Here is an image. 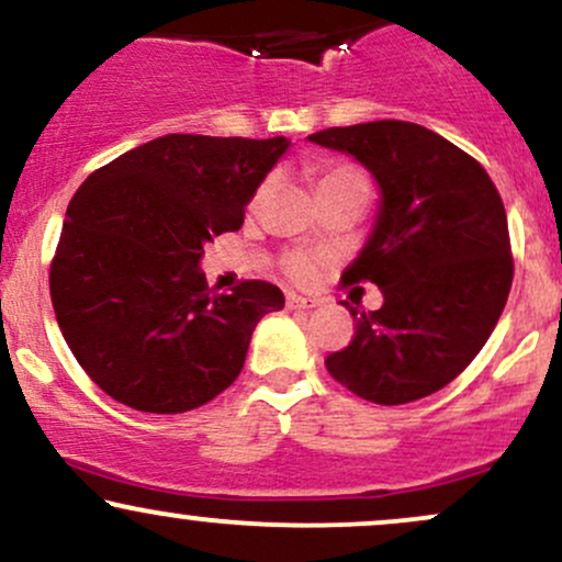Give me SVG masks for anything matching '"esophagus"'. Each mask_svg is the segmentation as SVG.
Wrapping results in <instances>:
<instances>
[{"label":"esophagus","instance_id":"obj_1","mask_svg":"<svg viewBox=\"0 0 562 562\" xmlns=\"http://www.w3.org/2000/svg\"><path fill=\"white\" fill-rule=\"evenodd\" d=\"M319 301L317 299H303V295L288 293V308H317Z\"/></svg>","mask_w":562,"mask_h":562}]
</instances>
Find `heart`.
I'll return each instance as SVG.
<instances>
[{"label": "heart", "instance_id": "b5f03b06", "mask_svg": "<svg viewBox=\"0 0 562 562\" xmlns=\"http://www.w3.org/2000/svg\"><path fill=\"white\" fill-rule=\"evenodd\" d=\"M351 177H362L357 169H351V166H330V169H325L319 173L317 179V190H327V187L338 184V182H346V179ZM269 184L272 182H263L259 195H256V200L267 195ZM282 269H285V274L290 277V280L301 282V285H308V282L317 280V259H312L308 254H303V250H290V254H285V259H282Z\"/></svg>", "mask_w": 562, "mask_h": 562}]
</instances>
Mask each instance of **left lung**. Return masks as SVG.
<instances>
[{
  "label": "left lung",
  "mask_w": 562,
  "mask_h": 562,
  "mask_svg": "<svg viewBox=\"0 0 562 562\" xmlns=\"http://www.w3.org/2000/svg\"><path fill=\"white\" fill-rule=\"evenodd\" d=\"M375 177V227L344 280L375 282L378 312L344 306L351 344L327 372L367 402L396 406L430 396L473 362L499 322L509 285L507 214L475 158L409 121H370L308 134Z\"/></svg>",
  "instance_id": "left-lung-1"
}]
</instances>
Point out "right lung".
<instances>
[{
    "mask_svg": "<svg viewBox=\"0 0 562 562\" xmlns=\"http://www.w3.org/2000/svg\"><path fill=\"white\" fill-rule=\"evenodd\" d=\"M290 147L285 137L166 134L76 190L49 295L76 362L115 402L177 415L235 383L250 335L285 295L263 280L211 293L200 259Z\"/></svg>",
    "mask_w": 562,
    "mask_h": 562,
    "instance_id": "obj_1",
    "label": "right lung"
}]
</instances>
